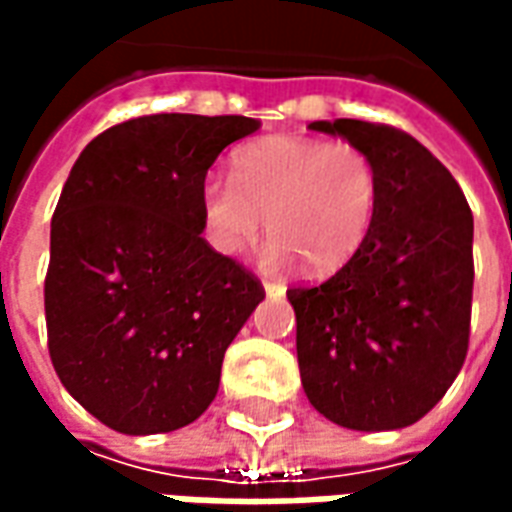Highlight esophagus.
<instances>
[{
  "instance_id": "1",
  "label": "esophagus",
  "mask_w": 512,
  "mask_h": 512,
  "mask_svg": "<svg viewBox=\"0 0 512 512\" xmlns=\"http://www.w3.org/2000/svg\"><path fill=\"white\" fill-rule=\"evenodd\" d=\"M263 290H266V296H271V299H282L288 288L282 282H263Z\"/></svg>"
}]
</instances>
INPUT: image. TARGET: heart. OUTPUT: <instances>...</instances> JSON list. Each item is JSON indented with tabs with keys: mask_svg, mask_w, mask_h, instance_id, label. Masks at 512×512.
Returning a JSON list of instances; mask_svg holds the SVG:
<instances>
[{
	"mask_svg": "<svg viewBox=\"0 0 512 512\" xmlns=\"http://www.w3.org/2000/svg\"><path fill=\"white\" fill-rule=\"evenodd\" d=\"M378 197L376 161L359 145L271 136L235 156L233 180L205 178L202 230L219 255L235 257L268 227V266L296 257L310 274L326 277L362 249Z\"/></svg>",
	"mask_w": 512,
	"mask_h": 512,
	"instance_id": "obj_1",
	"label": "heart"
}]
</instances>
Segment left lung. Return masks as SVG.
<instances>
[{
  "instance_id": "left-lung-1",
  "label": "left lung",
  "mask_w": 512,
  "mask_h": 512,
  "mask_svg": "<svg viewBox=\"0 0 512 512\" xmlns=\"http://www.w3.org/2000/svg\"><path fill=\"white\" fill-rule=\"evenodd\" d=\"M310 128L367 150L381 197L362 249L321 285L288 290L301 384L343 428H406L444 397L469 351L472 211L406 131L365 120Z\"/></svg>"
}]
</instances>
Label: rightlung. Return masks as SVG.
Wrapping results in <instances>:
<instances>
[{"label": "right lung", "instance_id": "obj_1", "mask_svg": "<svg viewBox=\"0 0 512 512\" xmlns=\"http://www.w3.org/2000/svg\"><path fill=\"white\" fill-rule=\"evenodd\" d=\"M252 117L147 115L84 147L51 219L46 329L62 386L106 428L169 433L219 392L227 345L263 301L202 238L200 189Z\"/></svg>", "mask_w": 512, "mask_h": 512}]
</instances>
